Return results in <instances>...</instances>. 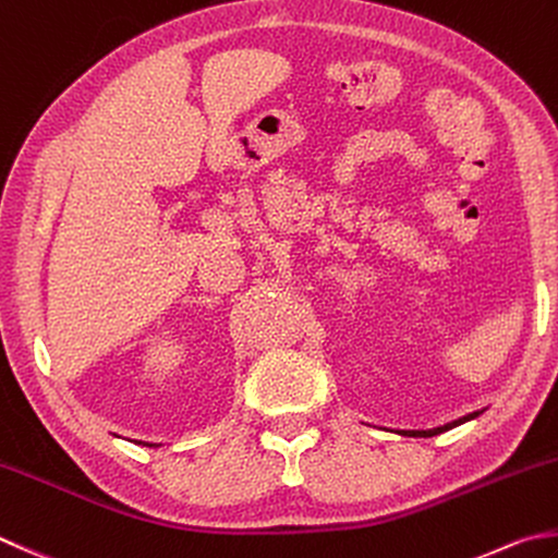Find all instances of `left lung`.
<instances>
[{"label": "left lung", "mask_w": 558, "mask_h": 558, "mask_svg": "<svg viewBox=\"0 0 558 558\" xmlns=\"http://www.w3.org/2000/svg\"><path fill=\"white\" fill-rule=\"evenodd\" d=\"M481 413H483V410H474V413H469V415L459 417V420H451V423H447V425H439V427H433V429H398V435H408V437H435V435H439V433H447V429L457 427V425H461V423H469V420L478 417Z\"/></svg>", "instance_id": "1"}]
</instances>
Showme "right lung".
Returning <instances> with one entry per match:
<instances>
[{
    "mask_svg": "<svg viewBox=\"0 0 558 558\" xmlns=\"http://www.w3.org/2000/svg\"><path fill=\"white\" fill-rule=\"evenodd\" d=\"M148 447H153V445H148Z\"/></svg>",
    "mask_w": 558,
    "mask_h": 558,
    "instance_id": "1",
    "label": "right lung"
}]
</instances>
